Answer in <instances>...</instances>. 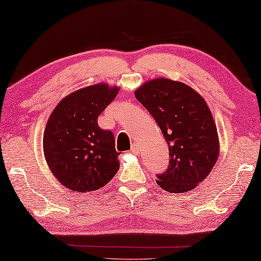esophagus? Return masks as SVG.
<instances>
[{"label": "esophagus", "mask_w": 261, "mask_h": 261, "mask_svg": "<svg viewBox=\"0 0 261 261\" xmlns=\"http://www.w3.org/2000/svg\"><path fill=\"white\" fill-rule=\"evenodd\" d=\"M130 151L133 152V153H138L139 151H140V149H139V146L136 143H134L133 146H132V148H130Z\"/></svg>", "instance_id": "34e87169"}]
</instances>
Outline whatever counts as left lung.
<instances>
[{"label": "left lung", "instance_id": "left-lung-1", "mask_svg": "<svg viewBox=\"0 0 261 261\" xmlns=\"http://www.w3.org/2000/svg\"><path fill=\"white\" fill-rule=\"evenodd\" d=\"M135 97L155 119L169 146L170 163L156 182L170 193L195 189L215 165L220 149L206 101L189 85L168 79L144 83Z\"/></svg>", "mask_w": 261, "mask_h": 261}]
</instances>
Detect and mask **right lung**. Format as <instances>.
<instances>
[{
	"mask_svg": "<svg viewBox=\"0 0 261 261\" xmlns=\"http://www.w3.org/2000/svg\"><path fill=\"white\" fill-rule=\"evenodd\" d=\"M119 91L95 84L59 102L47 122L44 153L55 178L75 192L104 187L119 170L114 135L98 126V117Z\"/></svg>",
	"mask_w": 261,
	"mask_h": 261,
	"instance_id": "add662e5",
	"label": "right lung"
}]
</instances>
